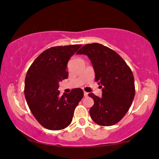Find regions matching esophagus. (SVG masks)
Instances as JSON below:
<instances>
[{
    "label": "esophagus",
    "instance_id": "esophagus-1",
    "mask_svg": "<svg viewBox=\"0 0 159 159\" xmlns=\"http://www.w3.org/2000/svg\"><path fill=\"white\" fill-rule=\"evenodd\" d=\"M84 97H88V93L84 92Z\"/></svg>",
    "mask_w": 159,
    "mask_h": 159
}]
</instances>
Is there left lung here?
I'll return each mask as SVG.
<instances>
[{
    "label": "left lung",
    "mask_w": 159,
    "mask_h": 159,
    "mask_svg": "<svg viewBox=\"0 0 159 159\" xmlns=\"http://www.w3.org/2000/svg\"><path fill=\"white\" fill-rule=\"evenodd\" d=\"M77 53L90 58L95 81L102 88V97L88 94L94 101L91 119L101 126L115 125L127 114L135 94L131 69L118 53L99 43L84 45Z\"/></svg>",
    "instance_id": "obj_1"
}]
</instances>
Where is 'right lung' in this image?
Instances as JSON below:
<instances>
[{
  "label": "right lung",
  "instance_id": "1",
  "mask_svg": "<svg viewBox=\"0 0 159 159\" xmlns=\"http://www.w3.org/2000/svg\"><path fill=\"white\" fill-rule=\"evenodd\" d=\"M81 45L56 46L43 51L28 69L25 82L26 101L43 127L60 130L70 125L75 108L83 98L80 88L60 95L59 82L68 78L67 63Z\"/></svg>",
  "mask_w": 159,
  "mask_h": 159
}]
</instances>
